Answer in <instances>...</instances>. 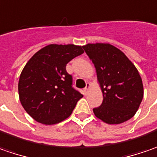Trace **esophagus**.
Wrapping results in <instances>:
<instances>
[{
	"mask_svg": "<svg viewBox=\"0 0 157 157\" xmlns=\"http://www.w3.org/2000/svg\"><path fill=\"white\" fill-rule=\"evenodd\" d=\"M90 89H91V84L89 83V82H88L87 85H86V88L83 89L84 94H85V95H88V93H89V91L90 90Z\"/></svg>",
	"mask_w": 157,
	"mask_h": 157,
	"instance_id": "esophagus-1",
	"label": "esophagus"
}]
</instances>
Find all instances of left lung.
Returning <instances> with one entry per match:
<instances>
[{
    "instance_id": "left-lung-1",
    "label": "left lung",
    "mask_w": 157,
    "mask_h": 157,
    "mask_svg": "<svg viewBox=\"0 0 157 157\" xmlns=\"http://www.w3.org/2000/svg\"><path fill=\"white\" fill-rule=\"evenodd\" d=\"M94 63L103 101L95 116L108 124H120L136 115L143 98V85L137 68L116 47L109 43L82 46Z\"/></svg>"
}]
</instances>
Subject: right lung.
<instances>
[{"mask_svg":"<svg viewBox=\"0 0 157 157\" xmlns=\"http://www.w3.org/2000/svg\"><path fill=\"white\" fill-rule=\"evenodd\" d=\"M82 46L49 44L35 53L20 75L19 98L36 122L53 125L70 116L83 95L72 88L66 65L83 54Z\"/></svg>","mask_w":157,"mask_h":157,"instance_id":"add662e5","label":"right lung"}]
</instances>
